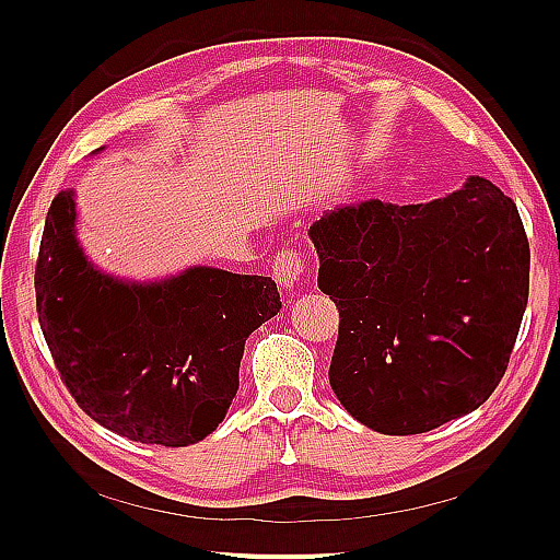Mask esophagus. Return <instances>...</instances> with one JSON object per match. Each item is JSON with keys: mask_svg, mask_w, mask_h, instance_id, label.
I'll list each match as a JSON object with an SVG mask.
<instances>
[{"mask_svg": "<svg viewBox=\"0 0 560 560\" xmlns=\"http://www.w3.org/2000/svg\"><path fill=\"white\" fill-rule=\"evenodd\" d=\"M306 257H303L299 249L287 247L276 254L273 264H270V273H273V278L284 292H292L296 282L303 278V273H306Z\"/></svg>", "mask_w": 560, "mask_h": 560, "instance_id": "34e87169", "label": "esophagus"}]
</instances>
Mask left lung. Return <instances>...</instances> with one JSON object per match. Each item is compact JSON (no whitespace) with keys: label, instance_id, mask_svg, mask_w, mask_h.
Instances as JSON below:
<instances>
[{"label":"left lung","instance_id":"1","mask_svg":"<svg viewBox=\"0 0 560 560\" xmlns=\"http://www.w3.org/2000/svg\"><path fill=\"white\" fill-rule=\"evenodd\" d=\"M308 233L341 317L329 383L352 418L420 434L493 395L530 287L516 202L493 182L418 206H336Z\"/></svg>","mask_w":560,"mask_h":560}]
</instances>
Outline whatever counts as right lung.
Segmentation results:
<instances>
[{
	"mask_svg": "<svg viewBox=\"0 0 560 560\" xmlns=\"http://www.w3.org/2000/svg\"><path fill=\"white\" fill-rule=\"evenodd\" d=\"M74 198L50 202L35 292L62 383L83 413L130 442L189 446L224 420L247 336L278 315L270 278L196 266L135 284L97 270L77 243Z\"/></svg>",
	"mask_w": 560,
	"mask_h": 560,
	"instance_id": "add662e5",
	"label": "right lung"
}]
</instances>
